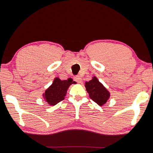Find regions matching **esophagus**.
I'll use <instances>...</instances> for the list:
<instances>
[{"label": "esophagus", "instance_id": "obj_1", "mask_svg": "<svg viewBox=\"0 0 153 153\" xmlns=\"http://www.w3.org/2000/svg\"><path fill=\"white\" fill-rule=\"evenodd\" d=\"M74 79L75 82H77V83H82V77H81L79 76H75Z\"/></svg>", "mask_w": 153, "mask_h": 153}]
</instances>
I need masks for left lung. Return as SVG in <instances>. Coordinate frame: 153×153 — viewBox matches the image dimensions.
<instances>
[{
    "instance_id": "8db88e82",
    "label": "left lung",
    "mask_w": 153,
    "mask_h": 153,
    "mask_svg": "<svg viewBox=\"0 0 153 153\" xmlns=\"http://www.w3.org/2000/svg\"><path fill=\"white\" fill-rule=\"evenodd\" d=\"M85 87L90 98L99 106L105 104L109 98V92L95 77L85 82Z\"/></svg>"
}]
</instances>
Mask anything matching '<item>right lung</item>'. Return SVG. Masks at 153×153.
Returning a JSON list of instances; mask_svg holds the SVG:
<instances>
[{"instance_id":"add662e5","label":"right lung","mask_w":153,"mask_h":153,"mask_svg":"<svg viewBox=\"0 0 153 153\" xmlns=\"http://www.w3.org/2000/svg\"><path fill=\"white\" fill-rule=\"evenodd\" d=\"M72 79L61 80L58 77L54 79L53 84L45 92L44 98L51 105H55L64 100L67 89L71 84L74 83Z\"/></svg>"}]
</instances>
